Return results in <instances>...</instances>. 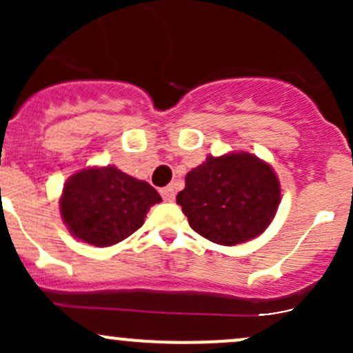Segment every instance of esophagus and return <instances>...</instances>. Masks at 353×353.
I'll use <instances>...</instances> for the list:
<instances>
[{
	"label": "esophagus",
	"mask_w": 353,
	"mask_h": 353,
	"mask_svg": "<svg viewBox=\"0 0 353 353\" xmlns=\"http://www.w3.org/2000/svg\"><path fill=\"white\" fill-rule=\"evenodd\" d=\"M160 194H162V198L165 199V201H174V198H176V191H174L172 186L162 188V190H160Z\"/></svg>",
	"instance_id": "esophagus-1"
}]
</instances>
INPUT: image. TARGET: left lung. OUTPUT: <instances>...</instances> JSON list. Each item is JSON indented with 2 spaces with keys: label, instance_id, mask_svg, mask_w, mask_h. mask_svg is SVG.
I'll return each mask as SVG.
<instances>
[{
  "label": "left lung",
  "instance_id": "8db88e82",
  "mask_svg": "<svg viewBox=\"0 0 353 353\" xmlns=\"http://www.w3.org/2000/svg\"><path fill=\"white\" fill-rule=\"evenodd\" d=\"M176 199L194 232L236 245L265 232L279 208L280 183L272 167L251 154L210 155L188 172Z\"/></svg>",
  "mask_w": 353,
  "mask_h": 353
}]
</instances>
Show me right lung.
<instances>
[{
    "label": "right lung",
    "mask_w": 353,
    "mask_h": 353,
    "mask_svg": "<svg viewBox=\"0 0 353 353\" xmlns=\"http://www.w3.org/2000/svg\"><path fill=\"white\" fill-rule=\"evenodd\" d=\"M160 201L150 184L108 165L73 174L63 188L59 206L74 237L108 248L137 232L150 206Z\"/></svg>",
    "instance_id": "1"
}]
</instances>
